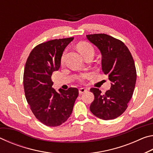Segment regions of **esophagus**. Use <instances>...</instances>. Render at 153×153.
I'll use <instances>...</instances> for the list:
<instances>
[{
    "label": "esophagus",
    "mask_w": 153,
    "mask_h": 153,
    "mask_svg": "<svg viewBox=\"0 0 153 153\" xmlns=\"http://www.w3.org/2000/svg\"><path fill=\"white\" fill-rule=\"evenodd\" d=\"M87 91V89L85 88H81L79 89V94H82V93H84L85 92Z\"/></svg>",
    "instance_id": "34e87169"
}]
</instances>
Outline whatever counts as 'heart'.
Instances as JSON below:
<instances>
[{"label":"heart","instance_id":"b5f03b06","mask_svg":"<svg viewBox=\"0 0 153 153\" xmlns=\"http://www.w3.org/2000/svg\"><path fill=\"white\" fill-rule=\"evenodd\" d=\"M78 48H79V51H80V53H81V54L83 56H85L88 53H94V51L92 46L90 45V44L87 42L80 43L78 45ZM64 58H65V56L63 55L61 58L62 62L64 61ZM87 77H88L87 74H84V75H82V76H80L78 77V79L80 80V81H82L83 79L86 78Z\"/></svg>","mask_w":153,"mask_h":153}]
</instances>
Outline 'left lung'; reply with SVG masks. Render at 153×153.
<instances>
[{"instance_id":"1","label":"left lung","mask_w":153,"mask_h":153,"mask_svg":"<svg viewBox=\"0 0 153 153\" xmlns=\"http://www.w3.org/2000/svg\"><path fill=\"white\" fill-rule=\"evenodd\" d=\"M86 37L100 51L102 72L108 74L111 82V88L105 94L96 88L90 89L94 99L90 109L101 120H114L126 110L133 95L136 82L135 63L129 49L120 40L105 33Z\"/></svg>"}]
</instances>
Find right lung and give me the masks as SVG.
I'll list each match as a JSON object with an SVG mask.
<instances>
[{"label": "right lung", "instance_id": "add662e5", "mask_svg": "<svg viewBox=\"0 0 153 153\" xmlns=\"http://www.w3.org/2000/svg\"><path fill=\"white\" fill-rule=\"evenodd\" d=\"M74 38L52 40L36 46L25 63L24 87L27 103L35 117L45 125L56 127L67 120L78 97L76 88L56 92L51 76L58 71L66 46Z\"/></svg>", "mask_w": 153, "mask_h": 153}]
</instances>
